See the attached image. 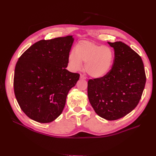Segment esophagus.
<instances>
[{
  "label": "esophagus",
  "mask_w": 156,
  "mask_h": 156,
  "mask_svg": "<svg viewBox=\"0 0 156 156\" xmlns=\"http://www.w3.org/2000/svg\"><path fill=\"white\" fill-rule=\"evenodd\" d=\"M80 79H86V77L84 76V75H83V74H81V75H80Z\"/></svg>",
  "instance_id": "obj_1"
}]
</instances>
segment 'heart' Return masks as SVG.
I'll list each match as a JSON object with an SVG mask.
<instances>
[{
    "label": "heart",
    "instance_id": "b5f03b06",
    "mask_svg": "<svg viewBox=\"0 0 156 156\" xmlns=\"http://www.w3.org/2000/svg\"><path fill=\"white\" fill-rule=\"evenodd\" d=\"M114 62V53L108 47L83 40L76 45L68 56V62L73 71L84 70L92 77L101 78L108 73Z\"/></svg>",
    "mask_w": 156,
    "mask_h": 156
}]
</instances>
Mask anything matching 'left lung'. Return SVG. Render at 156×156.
<instances>
[{"instance_id": "obj_1", "label": "left lung", "mask_w": 156, "mask_h": 156, "mask_svg": "<svg viewBox=\"0 0 156 156\" xmlns=\"http://www.w3.org/2000/svg\"><path fill=\"white\" fill-rule=\"evenodd\" d=\"M108 44L115 50L112 66L103 77L88 80V97L98 115L115 120L138 105L146 78L142 58L135 51L122 41Z\"/></svg>"}]
</instances>
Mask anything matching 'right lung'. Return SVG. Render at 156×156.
Instances as JSON below:
<instances>
[{
  "mask_svg": "<svg viewBox=\"0 0 156 156\" xmlns=\"http://www.w3.org/2000/svg\"><path fill=\"white\" fill-rule=\"evenodd\" d=\"M72 36L38 41L18 59L14 93L21 110L30 119L49 123L62 113L69 90L80 75L66 69Z\"/></svg>",
  "mask_w": 156,
  "mask_h": 156,
  "instance_id": "obj_1",
  "label": "right lung"
}]
</instances>
